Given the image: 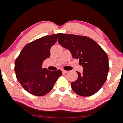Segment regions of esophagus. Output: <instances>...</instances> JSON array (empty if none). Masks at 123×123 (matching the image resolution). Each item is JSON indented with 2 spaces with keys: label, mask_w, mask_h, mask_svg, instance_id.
Listing matches in <instances>:
<instances>
[{
  "label": "esophagus",
  "mask_w": 123,
  "mask_h": 123,
  "mask_svg": "<svg viewBox=\"0 0 123 123\" xmlns=\"http://www.w3.org/2000/svg\"><path fill=\"white\" fill-rule=\"evenodd\" d=\"M62 73H63V74H67V73L68 72V71H67V70H62Z\"/></svg>",
  "instance_id": "obj_1"
}]
</instances>
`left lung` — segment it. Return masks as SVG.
Segmentation results:
<instances>
[{
  "label": "left lung",
  "instance_id": "1",
  "mask_svg": "<svg viewBox=\"0 0 123 123\" xmlns=\"http://www.w3.org/2000/svg\"><path fill=\"white\" fill-rule=\"evenodd\" d=\"M58 42L71 52L74 58L79 59L83 68L82 74L77 71L78 79L71 83L73 91L83 97L94 95L107 79L109 67L105 51L87 36L59 33Z\"/></svg>",
  "mask_w": 123,
  "mask_h": 123
}]
</instances>
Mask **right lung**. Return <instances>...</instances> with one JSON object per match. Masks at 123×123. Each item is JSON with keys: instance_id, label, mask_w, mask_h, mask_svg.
<instances>
[{"instance_id": "obj_1", "label": "right lung", "mask_w": 123, "mask_h": 123, "mask_svg": "<svg viewBox=\"0 0 123 123\" xmlns=\"http://www.w3.org/2000/svg\"><path fill=\"white\" fill-rule=\"evenodd\" d=\"M57 35L45 36L27 44L16 60L17 79L33 95L43 96L49 93L62 74L61 70L52 71L42 68L43 61L50 56V49L56 42Z\"/></svg>"}]
</instances>
